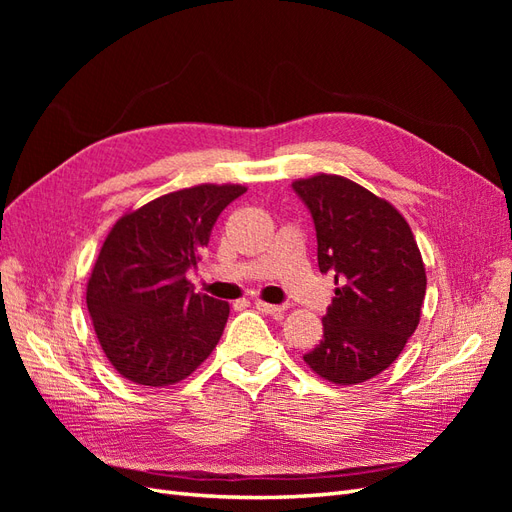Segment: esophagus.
Wrapping results in <instances>:
<instances>
[{"label":"esophagus","mask_w":512,"mask_h":512,"mask_svg":"<svg viewBox=\"0 0 512 512\" xmlns=\"http://www.w3.org/2000/svg\"><path fill=\"white\" fill-rule=\"evenodd\" d=\"M254 305H256L258 312L275 316V318H282L284 312H286V305H271V303H265V301H256Z\"/></svg>","instance_id":"34e87169"}]
</instances>
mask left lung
I'll return each mask as SVG.
<instances>
[{
    "label": "left lung",
    "mask_w": 512,
    "mask_h": 512,
    "mask_svg": "<svg viewBox=\"0 0 512 512\" xmlns=\"http://www.w3.org/2000/svg\"><path fill=\"white\" fill-rule=\"evenodd\" d=\"M314 220L320 273L337 284L320 344L303 359L335 384L378 376L421 320L427 277L408 222L386 200L337 175L292 183Z\"/></svg>",
    "instance_id": "8db88e82"
}]
</instances>
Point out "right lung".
<instances>
[{"label": "right lung", "instance_id": "obj_1", "mask_svg": "<svg viewBox=\"0 0 512 512\" xmlns=\"http://www.w3.org/2000/svg\"><path fill=\"white\" fill-rule=\"evenodd\" d=\"M243 185H196L151 200L113 226L87 284V309L106 359L143 386H168L220 342L228 303L188 282L213 224Z\"/></svg>", "mask_w": 512, "mask_h": 512}]
</instances>
